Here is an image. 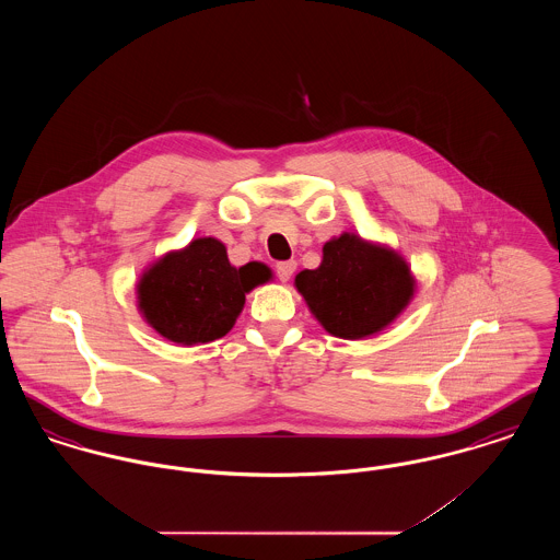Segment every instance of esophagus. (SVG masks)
<instances>
[{"mask_svg":"<svg viewBox=\"0 0 560 560\" xmlns=\"http://www.w3.org/2000/svg\"><path fill=\"white\" fill-rule=\"evenodd\" d=\"M298 267V262L295 260H285V262H279L277 265V277L285 283V281H290L292 279L293 270Z\"/></svg>","mask_w":560,"mask_h":560,"instance_id":"1","label":"esophagus"}]
</instances>
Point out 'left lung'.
I'll return each instance as SVG.
<instances>
[{"mask_svg": "<svg viewBox=\"0 0 560 560\" xmlns=\"http://www.w3.org/2000/svg\"><path fill=\"white\" fill-rule=\"evenodd\" d=\"M295 288L336 338L361 340L399 317L416 281L397 252L345 233L323 245V262L302 270Z\"/></svg>", "mask_w": 560, "mask_h": 560, "instance_id": "obj_1", "label": "left lung"}]
</instances>
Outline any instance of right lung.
Returning a JSON list of instances; mask_svg holds the SVG:
<instances>
[{
	"label": "right lung",
	"instance_id": "add662e5",
	"mask_svg": "<svg viewBox=\"0 0 560 560\" xmlns=\"http://www.w3.org/2000/svg\"><path fill=\"white\" fill-rule=\"evenodd\" d=\"M260 262L231 267L226 247L213 237L170 252L138 281V308L170 342L195 347L226 336L240 317L245 293L267 283Z\"/></svg>",
	"mask_w": 560,
	"mask_h": 560
}]
</instances>
